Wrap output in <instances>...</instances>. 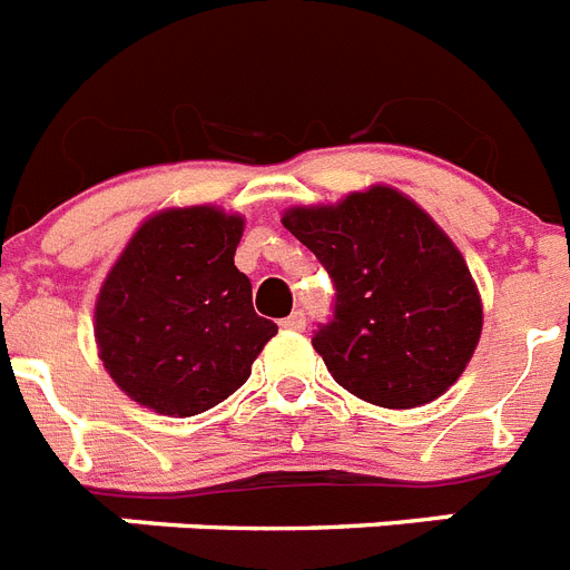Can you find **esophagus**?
Instances as JSON below:
<instances>
[{"instance_id":"34e87169","label":"esophagus","mask_w":570,"mask_h":570,"mask_svg":"<svg viewBox=\"0 0 570 570\" xmlns=\"http://www.w3.org/2000/svg\"><path fill=\"white\" fill-rule=\"evenodd\" d=\"M282 328H288V332H303V328H305V314H303V311H294L291 317L282 320Z\"/></svg>"}]
</instances>
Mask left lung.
Wrapping results in <instances>:
<instances>
[{
    "label": "left lung",
    "mask_w": 570,
    "mask_h": 570,
    "mask_svg": "<svg viewBox=\"0 0 570 570\" xmlns=\"http://www.w3.org/2000/svg\"><path fill=\"white\" fill-rule=\"evenodd\" d=\"M334 282L314 348L360 401L412 410L459 381L481 337V296L459 247L392 187L282 216Z\"/></svg>",
    "instance_id": "left-lung-1"
}]
</instances>
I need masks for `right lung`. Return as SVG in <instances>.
<instances>
[{
    "label": "right lung",
    "instance_id": "1",
    "mask_svg": "<svg viewBox=\"0 0 570 570\" xmlns=\"http://www.w3.org/2000/svg\"><path fill=\"white\" fill-rule=\"evenodd\" d=\"M245 218L218 207L160 210L135 230L95 305L111 381L146 410L189 417L250 377L276 323L253 311L236 265Z\"/></svg>",
    "mask_w": 570,
    "mask_h": 570
}]
</instances>
